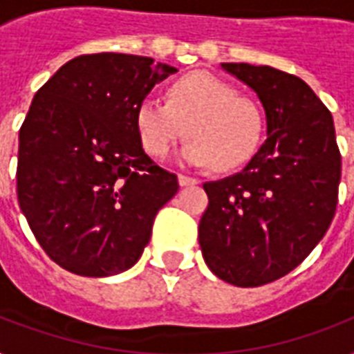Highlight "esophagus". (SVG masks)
Listing matches in <instances>:
<instances>
[{"label":"esophagus","instance_id":"obj_1","mask_svg":"<svg viewBox=\"0 0 354 354\" xmlns=\"http://www.w3.org/2000/svg\"><path fill=\"white\" fill-rule=\"evenodd\" d=\"M178 182H180L182 187H189V185H196L198 180L193 176H187V174H178Z\"/></svg>","mask_w":354,"mask_h":354}]
</instances>
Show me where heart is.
<instances>
[{
	"label": "heart",
	"instance_id": "b5f03b06",
	"mask_svg": "<svg viewBox=\"0 0 354 354\" xmlns=\"http://www.w3.org/2000/svg\"><path fill=\"white\" fill-rule=\"evenodd\" d=\"M136 130L143 150L165 158L187 133L182 158L191 165L221 172L246 163L263 141L264 113L257 101L207 71L171 80L165 102L145 97L136 108Z\"/></svg>",
	"mask_w": 354,
	"mask_h": 354
}]
</instances>
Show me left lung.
Returning a JSON list of instances; mask_svg holds the SVG:
<instances>
[{"label": "left lung", "mask_w": 354, "mask_h": 354, "mask_svg": "<svg viewBox=\"0 0 354 354\" xmlns=\"http://www.w3.org/2000/svg\"><path fill=\"white\" fill-rule=\"evenodd\" d=\"M259 95L268 138L241 172L204 183L205 264L235 286H261L305 261L338 204L342 156L333 115L307 82L270 66L222 64Z\"/></svg>", "instance_id": "obj_1"}]
</instances>
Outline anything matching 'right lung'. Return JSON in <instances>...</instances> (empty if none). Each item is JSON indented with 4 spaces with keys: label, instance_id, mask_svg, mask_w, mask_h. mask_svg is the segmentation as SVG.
<instances>
[{
    "label": "right lung",
    "instance_id": "1",
    "mask_svg": "<svg viewBox=\"0 0 354 354\" xmlns=\"http://www.w3.org/2000/svg\"><path fill=\"white\" fill-rule=\"evenodd\" d=\"M174 71L138 55H80L36 91L19 128L18 202L41 250L71 274L133 266L178 193L136 130L138 104Z\"/></svg>",
    "mask_w": 354,
    "mask_h": 354
}]
</instances>
